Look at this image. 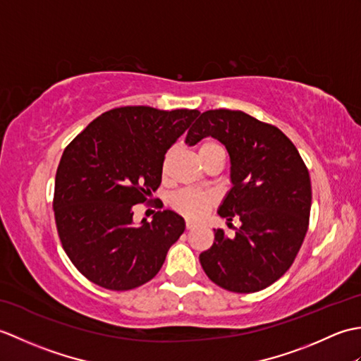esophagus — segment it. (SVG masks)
Wrapping results in <instances>:
<instances>
[{
	"mask_svg": "<svg viewBox=\"0 0 361 361\" xmlns=\"http://www.w3.org/2000/svg\"><path fill=\"white\" fill-rule=\"evenodd\" d=\"M195 226H197V225H195V224H192V221H189V220L186 221V229H194Z\"/></svg>",
	"mask_w": 361,
	"mask_h": 361,
	"instance_id": "34e87169",
	"label": "esophagus"
}]
</instances>
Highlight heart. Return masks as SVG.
Masks as SVG:
<instances>
[{"label":"heart","instance_id":"1","mask_svg":"<svg viewBox=\"0 0 361 361\" xmlns=\"http://www.w3.org/2000/svg\"><path fill=\"white\" fill-rule=\"evenodd\" d=\"M214 147H220V145L214 141H208L202 145L198 153ZM214 203H216V198L211 194L195 192V190H180V192L173 194L171 198L172 208L189 220H200L204 214L212 208Z\"/></svg>","mask_w":361,"mask_h":361}]
</instances>
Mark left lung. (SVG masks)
<instances>
[{
	"label": "left lung",
	"instance_id": "1",
	"mask_svg": "<svg viewBox=\"0 0 361 361\" xmlns=\"http://www.w3.org/2000/svg\"><path fill=\"white\" fill-rule=\"evenodd\" d=\"M214 137L229 155L228 190L217 214L242 221L234 237L214 229V243L200 255L208 278L234 293H255L286 273L309 226L312 186L296 147L279 128L243 111L208 110L189 128L192 147Z\"/></svg>",
	"mask_w": 361,
	"mask_h": 361
}]
</instances>
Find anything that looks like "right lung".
<instances>
[{
  "label": "right lung",
  "mask_w": 361,
  "mask_h": 361,
  "mask_svg": "<svg viewBox=\"0 0 361 361\" xmlns=\"http://www.w3.org/2000/svg\"><path fill=\"white\" fill-rule=\"evenodd\" d=\"M198 110L121 106L96 118L65 149L54 214L63 250L96 286L124 291L155 278L185 219L164 209L133 221V206L159 188L166 152Z\"/></svg>",
  "instance_id": "obj_1"
}]
</instances>
